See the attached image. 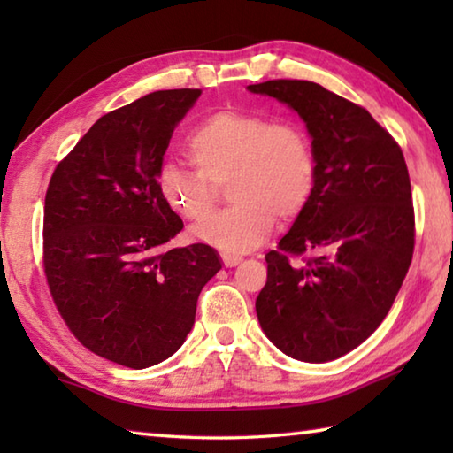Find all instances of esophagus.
<instances>
[{
  "mask_svg": "<svg viewBox=\"0 0 453 453\" xmlns=\"http://www.w3.org/2000/svg\"><path fill=\"white\" fill-rule=\"evenodd\" d=\"M221 259H224V264L227 267H234V265L240 264L243 257L240 254H229V251H221Z\"/></svg>",
  "mask_w": 453,
  "mask_h": 453,
  "instance_id": "esophagus-1",
  "label": "esophagus"
}]
</instances>
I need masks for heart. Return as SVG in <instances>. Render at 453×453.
<instances>
[{
  "label": "heart",
  "instance_id": "b5f03b06",
  "mask_svg": "<svg viewBox=\"0 0 453 453\" xmlns=\"http://www.w3.org/2000/svg\"><path fill=\"white\" fill-rule=\"evenodd\" d=\"M194 172L164 165L157 189L181 218L197 219L212 204L211 181L233 172L230 196L236 203L191 226L199 242L227 251L262 243L278 213L294 218L310 202L318 164L300 127L272 124L259 113L221 110L203 118L186 140Z\"/></svg>",
  "mask_w": 453,
  "mask_h": 453
}]
</instances>
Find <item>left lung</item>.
<instances>
[{
    "label": "left lung",
    "instance_id": "1",
    "mask_svg": "<svg viewBox=\"0 0 453 453\" xmlns=\"http://www.w3.org/2000/svg\"><path fill=\"white\" fill-rule=\"evenodd\" d=\"M248 89L275 97L303 119L318 164L310 202L265 256L259 326L286 356L332 362L380 327L408 273V165L370 111L319 83L270 80ZM303 253L314 256L302 263L296 256Z\"/></svg>",
    "mask_w": 453,
    "mask_h": 453
}]
</instances>
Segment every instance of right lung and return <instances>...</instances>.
Returning <instances> with one entry per match:
<instances>
[{
    "label": "right lung",
    "instance_id": "right-lung-1",
    "mask_svg": "<svg viewBox=\"0 0 453 453\" xmlns=\"http://www.w3.org/2000/svg\"><path fill=\"white\" fill-rule=\"evenodd\" d=\"M202 89H165L99 118L51 175L43 267L61 318L89 351L143 370L186 342L199 291L221 270L205 243L167 248L183 221L157 173Z\"/></svg>",
    "mask_w": 453,
    "mask_h": 453
}]
</instances>
